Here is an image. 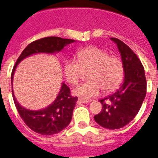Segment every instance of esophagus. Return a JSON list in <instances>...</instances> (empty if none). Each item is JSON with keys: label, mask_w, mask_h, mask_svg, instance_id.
Returning <instances> with one entry per match:
<instances>
[{"label": "esophagus", "mask_w": 158, "mask_h": 158, "mask_svg": "<svg viewBox=\"0 0 158 158\" xmlns=\"http://www.w3.org/2000/svg\"><path fill=\"white\" fill-rule=\"evenodd\" d=\"M78 100H79L80 102H81V103H84V104H88V103H90V102H91V100H86V99H84V98H79L78 99Z\"/></svg>", "instance_id": "1"}]
</instances>
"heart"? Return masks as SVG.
Masks as SVG:
<instances>
[{
	"instance_id": "obj_1",
	"label": "heart",
	"mask_w": 158,
	"mask_h": 158,
	"mask_svg": "<svg viewBox=\"0 0 158 158\" xmlns=\"http://www.w3.org/2000/svg\"><path fill=\"white\" fill-rule=\"evenodd\" d=\"M77 60H67L64 64L65 79L71 85H76L83 71H89V81L73 89V93L85 99L91 98L104 93L114 91L120 85L124 68L121 59L111 56L103 49L88 47L77 52Z\"/></svg>"
}]
</instances>
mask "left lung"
<instances>
[{
  "label": "left lung",
  "instance_id": "1",
  "mask_svg": "<svg viewBox=\"0 0 158 158\" xmlns=\"http://www.w3.org/2000/svg\"><path fill=\"white\" fill-rule=\"evenodd\" d=\"M116 43L124 68L122 85L114 93L102 99V110L94 116L100 126L115 130L123 127L136 116L146 95L144 67L134 51L123 42L111 38Z\"/></svg>",
  "mask_w": 158,
  "mask_h": 158
}]
</instances>
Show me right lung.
<instances>
[{"label": "right lung", "instance_id": "right-lung-1", "mask_svg": "<svg viewBox=\"0 0 158 158\" xmlns=\"http://www.w3.org/2000/svg\"><path fill=\"white\" fill-rule=\"evenodd\" d=\"M75 42L73 40L60 37H46L32 42L23 51L12 69L11 81H13L14 73L18 64L32 54L44 53L54 54L60 52L65 46ZM14 103L19 115L27 127L36 133L43 135H53L59 133L70 123L73 111L76 105L77 97L70 95V89L62 83L60 92L52 104L41 110L33 111L22 107L16 100L12 86Z\"/></svg>", "mask_w": 158, "mask_h": 158}]
</instances>
